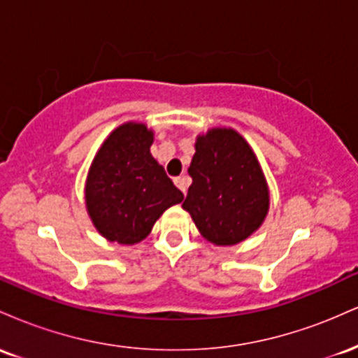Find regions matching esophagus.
<instances>
[{
    "label": "esophagus",
    "mask_w": 358,
    "mask_h": 358,
    "mask_svg": "<svg viewBox=\"0 0 358 358\" xmlns=\"http://www.w3.org/2000/svg\"><path fill=\"white\" fill-rule=\"evenodd\" d=\"M173 182H175L176 187H178L180 190H182L183 195H187V187H188V178H187V176H185V175L183 176H176Z\"/></svg>",
    "instance_id": "obj_1"
}]
</instances>
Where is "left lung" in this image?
<instances>
[{
  "label": "left lung",
  "instance_id": "left-lung-1",
  "mask_svg": "<svg viewBox=\"0 0 358 358\" xmlns=\"http://www.w3.org/2000/svg\"><path fill=\"white\" fill-rule=\"evenodd\" d=\"M183 210L208 242L236 245L252 236L269 212V187L256 153L232 127L199 134Z\"/></svg>",
  "mask_w": 358,
  "mask_h": 358
}]
</instances>
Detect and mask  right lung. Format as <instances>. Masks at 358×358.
Wrapping results in <instances>:
<instances>
[{
	"label": "right lung",
	"instance_id": "obj_1",
	"mask_svg": "<svg viewBox=\"0 0 358 358\" xmlns=\"http://www.w3.org/2000/svg\"><path fill=\"white\" fill-rule=\"evenodd\" d=\"M153 129L127 121L104 139L85 178L90 222L109 242L134 245L150 236L166 208L183 200L151 155Z\"/></svg>",
	"mask_w": 358,
	"mask_h": 358
}]
</instances>
